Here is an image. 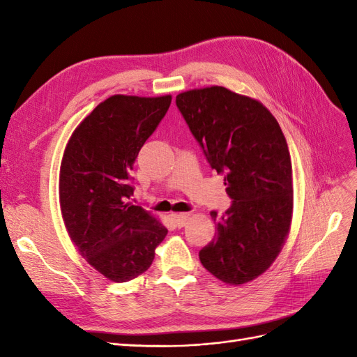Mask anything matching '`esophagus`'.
<instances>
[{"label": "esophagus", "mask_w": 357, "mask_h": 357, "mask_svg": "<svg viewBox=\"0 0 357 357\" xmlns=\"http://www.w3.org/2000/svg\"><path fill=\"white\" fill-rule=\"evenodd\" d=\"M189 218H190V214H189V213L174 214V220H176V223H177L178 228H181V226H185V225H186V222L189 220Z\"/></svg>", "instance_id": "esophagus-1"}]
</instances>
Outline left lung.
<instances>
[{
	"label": "left lung",
	"instance_id": "8db88e82",
	"mask_svg": "<svg viewBox=\"0 0 357 357\" xmlns=\"http://www.w3.org/2000/svg\"><path fill=\"white\" fill-rule=\"evenodd\" d=\"M176 104L232 199L222 215L211 211L215 235L199 261L223 283L252 282L271 266L290 231L294 181L284 134L262 102L223 86L181 92Z\"/></svg>",
	"mask_w": 357,
	"mask_h": 357
}]
</instances>
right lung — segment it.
Listing matches in <instances>:
<instances>
[{
	"label": "right lung",
	"instance_id": "add662e5",
	"mask_svg": "<svg viewBox=\"0 0 357 357\" xmlns=\"http://www.w3.org/2000/svg\"><path fill=\"white\" fill-rule=\"evenodd\" d=\"M169 104L171 95H113L74 129L62 156L59 204L67 232L88 264L116 283L147 271L168 234L128 199L139 149Z\"/></svg>",
	"mask_w": 357,
	"mask_h": 357
}]
</instances>
